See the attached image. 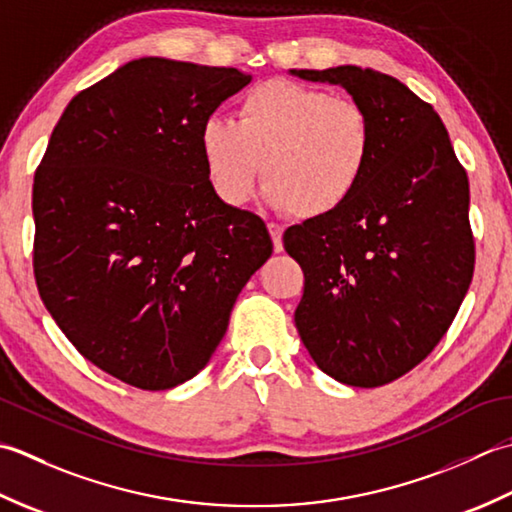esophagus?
I'll return each mask as SVG.
<instances>
[{
  "label": "esophagus",
  "instance_id": "34e87169",
  "mask_svg": "<svg viewBox=\"0 0 512 512\" xmlns=\"http://www.w3.org/2000/svg\"><path fill=\"white\" fill-rule=\"evenodd\" d=\"M267 227H269L271 241H274V249H276V252H283V225L267 223Z\"/></svg>",
  "mask_w": 512,
  "mask_h": 512
}]
</instances>
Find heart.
<instances>
[{"label": "heart", "instance_id": "heart-1", "mask_svg": "<svg viewBox=\"0 0 512 512\" xmlns=\"http://www.w3.org/2000/svg\"><path fill=\"white\" fill-rule=\"evenodd\" d=\"M373 145L360 103L285 79L245 92L236 121L212 114L198 130L205 174L227 205L254 196L263 161L265 201L300 218L340 210L367 176Z\"/></svg>", "mask_w": 512, "mask_h": 512}]
</instances>
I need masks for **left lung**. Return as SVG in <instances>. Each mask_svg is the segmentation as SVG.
I'll return each mask as SVG.
<instances>
[{
  "mask_svg": "<svg viewBox=\"0 0 512 512\" xmlns=\"http://www.w3.org/2000/svg\"><path fill=\"white\" fill-rule=\"evenodd\" d=\"M340 86L369 112L373 159L340 210L291 225L283 243L305 271L296 329L333 380H398L442 340L471 285L468 176L433 106L378 70H289Z\"/></svg>",
  "mask_w": 512,
  "mask_h": 512,
  "instance_id": "1",
  "label": "left lung"
}]
</instances>
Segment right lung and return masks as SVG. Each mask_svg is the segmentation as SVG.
<instances>
[{
    "mask_svg": "<svg viewBox=\"0 0 512 512\" xmlns=\"http://www.w3.org/2000/svg\"><path fill=\"white\" fill-rule=\"evenodd\" d=\"M252 75L163 57L79 92L35 172V278L83 358L145 391L194 378L274 252L260 216L227 205L198 130Z\"/></svg>",
    "mask_w": 512,
    "mask_h": 512,
    "instance_id": "1",
    "label": "right lung"
}]
</instances>
